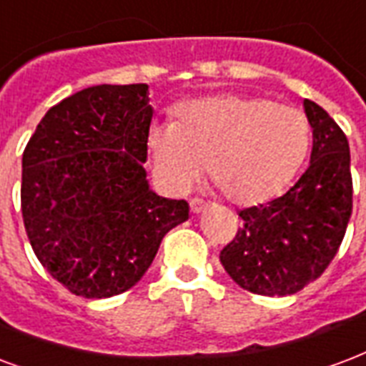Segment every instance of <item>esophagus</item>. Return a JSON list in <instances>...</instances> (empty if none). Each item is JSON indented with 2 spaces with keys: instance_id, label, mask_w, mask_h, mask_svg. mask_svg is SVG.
<instances>
[{
  "instance_id": "34e87169",
  "label": "esophagus",
  "mask_w": 366,
  "mask_h": 366,
  "mask_svg": "<svg viewBox=\"0 0 366 366\" xmlns=\"http://www.w3.org/2000/svg\"><path fill=\"white\" fill-rule=\"evenodd\" d=\"M206 208H208V202H204V200H202V199H193V200H191V212H193V214L204 212Z\"/></svg>"
}]
</instances>
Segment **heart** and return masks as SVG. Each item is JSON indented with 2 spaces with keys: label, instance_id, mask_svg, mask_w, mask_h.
Returning <instances> with one entry per match:
<instances>
[{
  "label": "heart",
  "instance_id": "heart-1",
  "mask_svg": "<svg viewBox=\"0 0 366 366\" xmlns=\"http://www.w3.org/2000/svg\"><path fill=\"white\" fill-rule=\"evenodd\" d=\"M175 121L148 131L156 175L187 191L206 164L208 179L235 204H258L290 183L309 152L303 112L268 98L214 94L181 102Z\"/></svg>",
  "mask_w": 366,
  "mask_h": 366
}]
</instances>
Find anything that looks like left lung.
Returning <instances> with one entry per match:
<instances>
[{
	"label": "left lung",
	"instance_id": "obj_1",
	"mask_svg": "<svg viewBox=\"0 0 366 366\" xmlns=\"http://www.w3.org/2000/svg\"><path fill=\"white\" fill-rule=\"evenodd\" d=\"M303 106L312 129L307 172L284 197L239 210L243 225L219 252L233 282L257 295H293L322 276L351 218L347 137L318 104Z\"/></svg>",
	"mask_w": 366,
	"mask_h": 366
}]
</instances>
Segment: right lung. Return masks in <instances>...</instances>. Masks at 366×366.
Wrapping results in <instances>:
<instances>
[{
	"label": "right lung",
	"mask_w": 366,
	"mask_h": 366,
	"mask_svg": "<svg viewBox=\"0 0 366 366\" xmlns=\"http://www.w3.org/2000/svg\"><path fill=\"white\" fill-rule=\"evenodd\" d=\"M152 114L148 84L89 86L49 108L24 148V229L44 268L75 295L131 290L164 235L189 219L185 200L148 185Z\"/></svg>",
	"instance_id": "add662e5"
}]
</instances>
